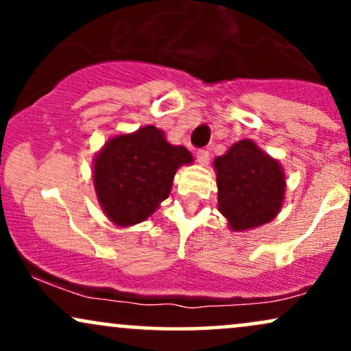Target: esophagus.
Segmentation results:
<instances>
[{"mask_svg": "<svg viewBox=\"0 0 351 351\" xmlns=\"http://www.w3.org/2000/svg\"><path fill=\"white\" fill-rule=\"evenodd\" d=\"M196 158H198V163L206 167L209 163V152L208 150H198L196 152Z\"/></svg>", "mask_w": 351, "mask_h": 351, "instance_id": "34e87169", "label": "esophagus"}]
</instances>
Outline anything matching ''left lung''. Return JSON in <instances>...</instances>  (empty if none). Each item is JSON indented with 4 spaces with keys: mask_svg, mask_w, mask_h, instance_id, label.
Returning a JSON list of instances; mask_svg holds the SVG:
<instances>
[{
    "mask_svg": "<svg viewBox=\"0 0 351 351\" xmlns=\"http://www.w3.org/2000/svg\"><path fill=\"white\" fill-rule=\"evenodd\" d=\"M217 209L231 231H249L276 219L285 203L284 167L254 140L244 138L213 162Z\"/></svg>",
    "mask_w": 351,
    "mask_h": 351,
    "instance_id": "left-lung-1",
    "label": "left lung"
}]
</instances>
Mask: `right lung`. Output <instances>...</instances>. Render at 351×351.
<instances>
[{"instance_id": "add662e5", "label": "right lung", "mask_w": 351, "mask_h": 351, "mask_svg": "<svg viewBox=\"0 0 351 351\" xmlns=\"http://www.w3.org/2000/svg\"><path fill=\"white\" fill-rule=\"evenodd\" d=\"M193 163L191 152L155 125L110 136L92 160L99 206L119 228L143 223L168 198L178 168Z\"/></svg>"}]
</instances>
